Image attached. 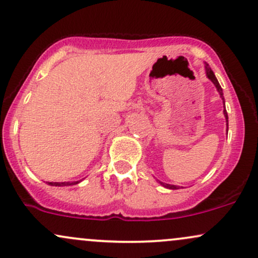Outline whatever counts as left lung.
<instances>
[{"label":"left lung","instance_id":"8db88e82","mask_svg":"<svg viewBox=\"0 0 258 258\" xmlns=\"http://www.w3.org/2000/svg\"><path fill=\"white\" fill-rule=\"evenodd\" d=\"M206 75H207V78H209L210 80H211L212 82H214V85L216 86V88H217V91L220 92V96L222 97V99H224V98H223V91H222V87H221V86H220V84H218L217 79H216L215 74H214V72H212V70H211V68L206 67ZM223 112H224V116H226V119H227V123H228V114H227V110H226V108H224ZM227 126H228V125H227ZM161 184L164 185V186H166V188H170V189H178V188H177L176 185L165 184V183H161Z\"/></svg>","mask_w":258,"mask_h":258}]
</instances>
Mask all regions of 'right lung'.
Listing matches in <instances>:
<instances>
[{
    "label": "right lung",
    "instance_id": "add662e5",
    "mask_svg": "<svg viewBox=\"0 0 258 258\" xmlns=\"http://www.w3.org/2000/svg\"><path fill=\"white\" fill-rule=\"evenodd\" d=\"M78 182H48V184L51 185H58V186H61V185H72V184H76Z\"/></svg>",
    "mask_w": 258,
    "mask_h": 258
}]
</instances>
